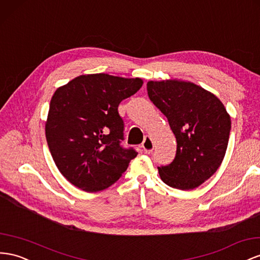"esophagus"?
<instances>
[{
	"label": "esophagus",
	"mask_w": 260,
	"mask_h": 260,
	"mask_svg": "<svg viewBox=\"0 0 260 260\" xmlns=\"http://www.w3.org/2000/svg\"><path fill=\"white\" fill-rule=\"evenodd\" d=\"M142 147H143L144 152L147 153V154H150L153 151L154 144H153V141H152V139L150 137L144 138V141L142 142Z\"/></svg>",
	"instance_id": "obj_1"
}]
</instances>
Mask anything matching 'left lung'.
<instances>
[{
  "label": "left lung",
  "instance_id": "8db88e82",
  "mask_svg": "<svg viewBox=\"0 0 260 260\" xmlns=\"http://www.w3.org/2000/svg\"><path fill=\"white\" fill-rule=\"evenodd\" d=\"M150 101L166 116L177 141L173 162L158 167L170 187H199L220 167L226 152L231 118L219 98L190 82L146 84Z\"/></svg>",
  "mask_w": 260,
  "mask_h": 260
}]
</instances>
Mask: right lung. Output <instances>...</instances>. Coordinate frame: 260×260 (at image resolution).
I'll return each mask as SVG.
<instances>
[{
	"label": "right lung",
	"mask_w": 260,
	"mask_h": 260,
	"mask_svg": "<svg viewBox=\"0 0 260 260\" xmlns=\"http://www.w3.org/2000/svg\"><path fill=\"white\" fill-rule=\"evenodd\" d=\"M141 79L81 75L55 90L46 123L49 150L60 173L88 192L109 187L138 155L124 147L118 106L142 86Z\"/></svg>",
	"instance_id": "right-lung-1"
}]
</instances>
